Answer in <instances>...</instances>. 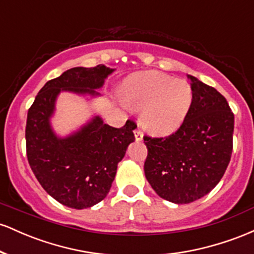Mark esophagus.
<instances>
[{
    "label": "esophagus",
    "mask_w": 254,
    "mask_h": 254,
    "mask_svg": "<svg viewBox=\"0 0 254 254\" xmlns=\"http://www.w3.org/2000/svg\"><path fill=\"white\" fill-rule=\"evenodd\" d=\"M135 138H136L137 142L142 141V139H143V132H142V131L139 129L135 130Z\"/></svg>",
    "instance_id": "obj_1"
}]
</instances>
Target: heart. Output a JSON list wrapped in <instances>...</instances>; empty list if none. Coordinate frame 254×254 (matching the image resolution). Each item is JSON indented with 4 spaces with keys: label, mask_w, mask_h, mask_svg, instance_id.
I'll return each instance as SVG.
<instances>
[{
    "label": "heart",
    "mask_w": 254,
    "mask_h": 254,
    "mask_svg": "<svg viewBox=\"0 0 254 254\" xmlns=\"http://www.w3.org/2000/svg\"><path fill=\"white\" fill-rule=\"evenodd\" d=\"M121 90L125 103L143 110L142 124L154 135L174 132L185 121L193 98L188 81L153 70L131 75Z\"/></svg>",
    "instance_id": "b5f03b06"
}]
</instances>
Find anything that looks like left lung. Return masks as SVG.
<instances>
[{"instance_id":"1","label":"left lung","mask_w":254,"mask_h":254,"mask_svg":"<svg viewBox=\"0 0 254 254\" xmlns=\"http://www.w3.org/2000/svg\"><path fill=\"white\" fill-rule=\"evenodd\" d=\"M191 80L192 104L176 132L144 136V174L160 197L188 204L208 194L223 177L233 150L234 115L226 98L198 78Z\"/></svg>"}]
</instances>
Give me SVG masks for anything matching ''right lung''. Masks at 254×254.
Wrapping results in <instances>:
<instances>
[{"label": "right lung", "mask_w": 254, "mask_h": 254, "mask_svg": "<svg viewBox=\"0 0 254 254\" xmlns=\"http://www.w3.org/2000/svg\"><path fill=\"white\" fill-rule=\"evenodd\" d=\"M109 66H76L48 81L39 90L27 113L26 151L34 176L52 198L72 209H86L101 202L110 192L127 145L135 141L137 125L127 121L123 127H112L94 116L71 135L60 137L50 119L61 92L78 95H100L110 74Z\"/></svg>", "instance_id": "obj_1"}]
</instances>
